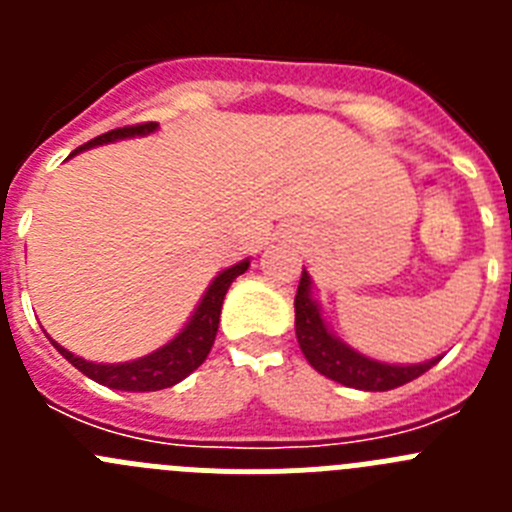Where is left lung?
<instances>
[{
  "mask_svg": "<svg viewBox=\"0 0 512 512\" xmlns=\"http://www.w3.org/2000/svg\"><path fill=\"white\" fill-rule=\"evenodd\" d=\"M295 333L307 364L315 372L364 392L395 390V387L418 379L420 374H425L443 359L441 354L423 364H390V361L372 359V356L356 351L354 346H348L325 320L320 300L312 292V277L305 269H302L295 297Z\"/></svg>",
  "mask_w": 512,
  "mask_h": 512,
  "instance_id": "left-lung-1",
  "label": "left lung"
}]
</instances>
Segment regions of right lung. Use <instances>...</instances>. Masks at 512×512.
<instances>
[{
	"mask_svg": "<svg viewBox=\"0 0 512 512\" xmlns=\"http://www.w3.org/2000/svg\"><path fill=\"white\" fill-rule=\"evenodd\" d=\"M158 130V122H146V125H135V128H117L110 133L99 135V138L89 140L81 148H76L71 156L81 151H89V148L104 146V143H115V140L125 138H140V135H151ZM69 156V158H71ZM251 266V259H243L238 264L228 266V269L217 271V277L212 279L210 287L205 289V295L200 297L197 307L192 310L187 323L182 325V330L176 333L171 341H166L164 346L151 351V354L140 356L133 361H117V364H102V361H87L81 356L71 354L69 348H63L61 343L53 341L58 354L63 359L74 364L81 374H87L89 379H94L97 384L104 387H112V390L122 392H156L166 390V387H174L182 379H187L189 374L207 359L212 343L217 336V323H220V310H223V300L228 295L230 284L235 282V277H241L243 271Z\"/></svg>",
	"mask_w": 512,
	"mask_h": 512,
	"instance_id": "1",
	"label": "right lung"
}]
</instances>
